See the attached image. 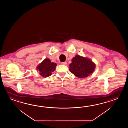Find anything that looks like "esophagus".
Segmentation results:
<instances>
[{"instance_id":"1","label":"esophagus","mask_w":128,"mask_h":128,"mask_svg":"<svg viewBox=\"0 0 128 128\" xmlns=\"http://www.w3.org/2000/svg\"><path fill=\"white\" fill-rule=\"evenodd\" d=\"M63 65H67V63L66 62H62V63H61Z\"/></svg>"}]
</instances>
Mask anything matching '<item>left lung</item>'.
I'll return each instance as SVG.
<instances>
[{
    "label": "left lung",
    "mask_w": 128,
    "mask_h": 128,
    "mask_svg": "<svg viewBox=\"0 0 128 128\" xmlns=\"http://www.w3.org/2000/svg\"><path fill=\"white\" fill-rule=\"evenodd\" d=\"M95 64L86 58L76 55L70 64V71L80 78L87 77L92 74L95 68Z\"/></svg>",
    "instance_id": "obj_1"
}]
</instances>
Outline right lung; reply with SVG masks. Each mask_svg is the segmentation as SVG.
I'll list each match as a JSON object with an SVG mask.
<instances>
[{
	"label": "right lung",
	"mask_w": 128,
	"mask_h": 128,
	"mask_svg": "<svg viewBox=\"0 0 128 128\" xmlns=\"http://www.w3.org/2000/svg\"><path fill=\"white\" fill-rule=\"evenodd\" d=\"M56 65V63L51 62L50 60L46 58L38 65L36 69L38 70L40 74L43 77H48L50 76L52 72L55 70Z\"/></svg>",
	"instance_id": "add662e5"
}]
</instances>
